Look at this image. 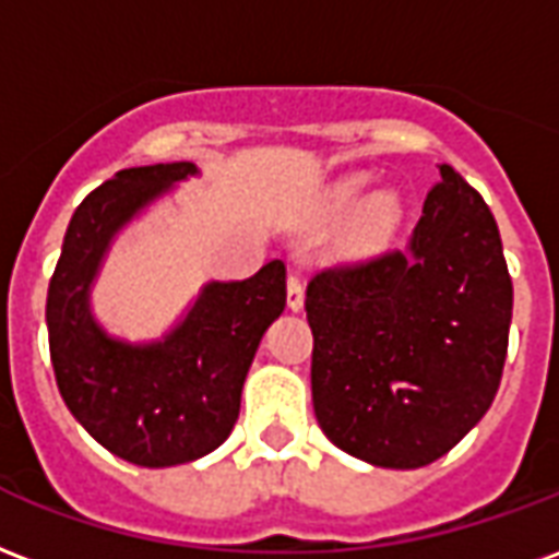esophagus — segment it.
Wrapping results in <instances>:
<instances>
[{
    "label": "esophagus",
    "mask_w": 559,
    "mask_h": 559,
    "mask_svg": "<svg viewBox=\"0 0 559 559\" xmlns=\"http://www.w3.org/2000/svg\"><path fill=\"white\" fill-rule=\"evenodd\" d=\"M301 305H305V287H301L299 275L290 272V278H287V308L290 311H301Z\"/></svg>",
    "instance_id": "34e87169"
}]
</instances>
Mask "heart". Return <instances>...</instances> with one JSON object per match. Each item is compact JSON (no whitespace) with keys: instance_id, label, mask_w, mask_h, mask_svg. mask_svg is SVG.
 Returning a JSON list of instances; mask_svg holds the SVG:
<instances>
[{"instance_id":"heart-1","label":"heart","mask_w":559,"mask_h":559,"mask_svg":"<svg viewBox=\"0 0 559 559\" xmlns=\"http://www.w3.org/2000/svg\"><path fill=\"white\" fill-rule=\"evenodd\" d=\"M364 192H367V177L349 175L337 180L325 195V213L332 218L353 213L341 242L343 254L349 260H373L388 254L403 230V216H406L403 201L391 189H379L367 198Z\"/></svg>"}]
</instances>
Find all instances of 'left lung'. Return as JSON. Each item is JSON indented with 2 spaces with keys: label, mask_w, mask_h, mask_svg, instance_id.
Segmentation results:
<instances>
[{
  "label": "left lung",
  "mask_w": 559,
  "mask_h": 559,
  "mask_svg": "<svg viewBox=\"0 0 559 559\" xmlns=\"http://www.w3.org/2000/svg\"><path fill=\"white\" fill-rule=\"evenodd\" d=\"M408 254L329 269L308 284L311 394L322 432L376 468H424L498 394L512 281L477 189L438 165Z\"/></svg>",
  "instance_id": "1"
}]
</instances>
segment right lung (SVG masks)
Instances as JSON below:
<instances>
[{
  "instance_id": "obj_1",
  "label": "right lung",
  "mask_w": 559,
  "mask_h": 559,
  "mask_svg": "<svg viewBox=\"0 0 559 559\" xmlns=\"http://www.w3.org/2000/svg\"><path fill=\"white\" fill-rule=\"evenodd\" d=\"M201 177L195 163L123 168L70 218L47 293L61 400L97 444L142 468L186 465L230 436L248 367L287 305L281 260L242 281H206L163 337L130 341L94 313V287L115 239Z\"/></svg>"
}]
</instances>
